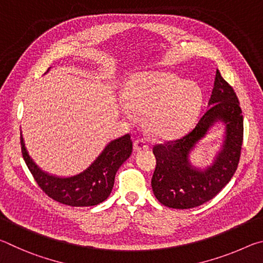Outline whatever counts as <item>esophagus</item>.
<instances>
[{
  "mask_svg": "<svg viewBox=\"0 0 263 263\" xmlns=\"http://www.w3.org/2000/svg\"><path fill=\"white\" fill-rule=\"evenodd\" d=\"M133 148L136 152H141V151L148 149V144L144 139H137L133 144Z\"/></svg>",
  "mask_w": 263,
  "mask_h": 263,
  "instance_id": "1",
  "label": "esophagus"
}]
</instances>
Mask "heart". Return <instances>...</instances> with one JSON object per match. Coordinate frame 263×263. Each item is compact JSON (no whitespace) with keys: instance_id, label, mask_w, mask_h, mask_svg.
I'll use <instances>...</instances> for the list:
<instances>
[{"instance_id":"b5f03b06","label":"heart","mask_w":263,"mask_h":263,"mask_svg":"<svg viewBox=\"0 0 263 263\" xmlns=\"http://www.w3.org/2000/svg\"><path fill=\"white\" fill-rule=\"evenodd\" d=\"M122 111L128 119L146 114L151 132L161 138L181 135L197 117L203 94L197 83L169 72L140 73L124 89Z\"/></svg>"}]
</instances>
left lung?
<instances>
[{
  "label": "left lung",
  "instance_id": "obj_1",
  "mask_svg": "<svg viewBox=\"0 0 263 263\" xmlns=\"http://www.w3.org/2000/svg\"><path fill=\"white\" fill-rule=\"evenodd\" d=\"M226 125L224 142L211 166L194 167L189 154L216 122ZM243 139V117L233 88L217 69L209 106L196 125L179 139L155 145L157 167L152 189L158 201L173 209H191L210 201L238 168Z\"/></svg>",
  "mask_w": 263,
  "mask_h": 263
}]
</instances>
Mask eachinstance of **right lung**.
I'll return each instance as SVG.
<instances>
[{"instance_id": "right-lung-1", "label": "right lung", "mask_w": 263, "mask_h": 263, "mask_svg": "<svg viewBox=\"0 0 263 263\" xmlns=\"http://www.w3.org/2000/svg\"><path fill=\"white\" fill-rule=\"evenodd\" d=\"M21 145L26 166L44 193L70 206H92L105 201L114 188L116 173L132 153V140L127 133L110 141L86 171L74 176L60 177L42 171L34 163L25 148L22 133Z\"/></svg>"}]
</instances>
